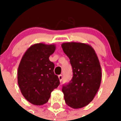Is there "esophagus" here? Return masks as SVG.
Returning <instances> with one entry per match:
<instances>
[{
	"label": "esophagus",
	"instance_id": "obj_1",
	"mask_svg": "<svg viewBox=\"0 0 121 121\" xmlns=\"http://www.w3.org/2000/svg\"><path fill=\"white\" fill-rule=\"evenodd\" d=\"M58 78H59V80H60V82H61V80H63V76L61 75H58Z\"/></svg>",
	"mask_w": 121,
	"mask_h": 121
}]
</instances>
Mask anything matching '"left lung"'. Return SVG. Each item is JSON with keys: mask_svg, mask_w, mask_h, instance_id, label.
I'll use <instances>...</instances> for the list:
<instances>
[{"mask_svg": "<svg viewBox=\"0 0 121 121\" xmlns=\"http://www.w3.org/2000/svg\"><path fill=\"white\" fill-rule=\"evenodd\" d=\"M70 59L73 78L63 86L65 102L73 109H80L92 101L100 85L102 70L97 55L88 44L68 42L61 44Z\"/></svg>", "mask_w": 121, "mask_h": 121, "instance_id": "left-lung-1", "label": "left lung"}]
</instances>
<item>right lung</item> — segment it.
Here are the masks:
<instances>
[{
  "instance_id": "obj_1",
  "label": "right lung",
  "mask_w": 121,
  "mask_h": 121,
  "mask_svg": "<svg viewBox=\"0 0 121 121\" xmlns=\"http://www.w3.org/2000/svg\"><path fill=\"white\" fill-rule=\"evenodd\" d=\"M55 44L37 43L24 54L17 70V83L22 95L33 105H42L48 101L51 93L60 85L54 73L55 65L49 57Z\"/></svg>"
}]
</instances>
